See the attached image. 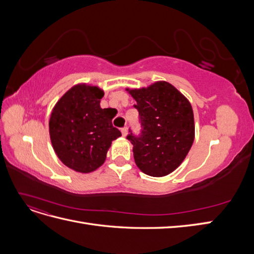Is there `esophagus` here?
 <instances>
[{
    "instance_id": "esophagus-1",
    "label": "esophagus",
    "mask_w": 254,
    "mask_h": 254,
    "mask_svg": "<svg viewBox=\"0 0 254 254\" xmlns=\"http://www.w3.org/2000/svg\"><path fill=\"white\" fill-rule=\"evenodd\" d=\"M122 134H123V136H127V134H128V129H127V127L122 128Z\"/></svg>"
}]
</instances>
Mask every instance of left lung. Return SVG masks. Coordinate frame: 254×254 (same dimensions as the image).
Listing matches in <instances>:
<instances>
[{
    "instance_id": "8db88e82",
    "label": "left lung",
    "mask_w": 254,
    "mask_h": 254,
    "mask_svg": "<svg viewBox=\"0 0 254 254\" xmlns=\"http://www.w3.org/2000/svg\"><path fill=\"white\" fill-rule=\"evenodd\" d=\"M136 102L142 132L130 133L136 166L148 176L164 177L178 167L195 139L194 113L189 99L167 81L126 89Z\"/></svg>"
}]
</instances>
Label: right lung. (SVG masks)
Returning a JSON list of instances; mask_svg holds the SVG:
<instances>
[{
    "label": "right lung",
    "mask_w": 254,
    "mask_h": 254,
    "mask_svg": "<svg viewBox=\"0 0 254 254\" xmlns=\"http://www.w3.org/2000/svg\"><path fill=\"white\" fill-rule=\"evenodd\" d=\"M104 91L78 83L60 97L49 122L54 151L65 166L88 174L105 162L112 141L122 135L109 109L101 108Z\"/></svg>",
    "instance_id": "right-lung-1"
}]
</instances>
